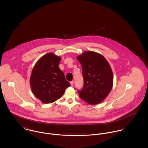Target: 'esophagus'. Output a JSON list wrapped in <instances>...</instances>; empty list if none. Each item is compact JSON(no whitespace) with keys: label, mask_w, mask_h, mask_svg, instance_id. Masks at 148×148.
I'll return each mask as SVG.
<instances>
[{"label":"esophagus","mask_w":148,"mask_h":148,"mask_svg":"<svg viewBox=\"0 0 148 148\" xmlns=\"http://www.w3.org/2000/svg\"><path fill=\"white\" fill-rule=\"evenodd\" d=\"M70 84H71V86H73V84H74V82H73V81H71V82H70Z\"/></svg>","instance_id":"esophagus-1"}]
</instances>
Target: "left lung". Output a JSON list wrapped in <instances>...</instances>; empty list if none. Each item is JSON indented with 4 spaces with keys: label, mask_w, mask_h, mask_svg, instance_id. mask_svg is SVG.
Segmentation results:
<instances>
[{
    "label": "left lung",
    "mask_w": 148,
    "mask_h": 148,
    "mask_svg": "<svg viewBox=\"0 0 148 148\" xmlns=\"http://www.w3.org/2000/svg\"><path fill=\"white\" fill-rule=\"evenodd\" d=\"M82 66L84 86L78 90L80 97L91 105L101 103L110 93L113 83L111 67L101 55L85 51L77 57Z\"/></svg>",
    "instance_id": "1"
}]
</instances>
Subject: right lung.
Instances as JSON below:
<instances>
[{"mask_svg":"<svg viewBox=\"0 0 148 148\" xmlns=\"http://www.w3.org/2000/svg\"><path fill=\"white\" fill-rule=\"evenodd\" d=\"M60 60V57L48 53L37 62L32 69L30 77L31 89L43 103L56 101L71 85L59 67Z\"/></svg>","mask_w":148,"mask_h":148,"instance_id":"1","label":"right lung"}]
</instances>
